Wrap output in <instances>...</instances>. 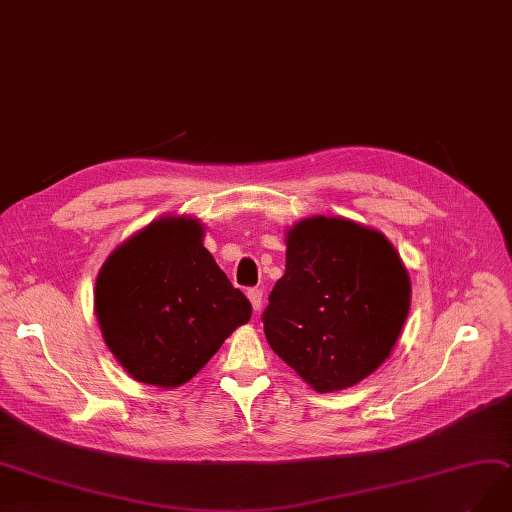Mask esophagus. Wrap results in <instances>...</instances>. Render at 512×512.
<instances>
[{
  "label": "esophagus",
  "mask_w": 512,
  "mask_h": 512,
  "mask_svg": "<svg viewBox=\"0 0 512 512\" xmlns=\"http://www.w3.org/2000/svg\"><path fill=\"white\" fill-rule=\"evenodd\" d=\"M246 295H249V299H251L253 310L259 312V308L263 304V291L261 289H249V291H246Z\"/></svg>",
  "instance_id": "34e87169"
}]
</instances>
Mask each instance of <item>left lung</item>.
Here are the masks:
<instances>
[{"instance_id": "obj_1", "label": "left lung", "mask_w": 512, "mask_h": 512, "mask_svg": "<svg viewBox=\"0 0 512 512\" xmlns=\"http://www.w3.org/2000/svg\"><path fill=\"white\" fill-rule=\"evenodd\" d=\"M411 282L384 234L312 217L287 234V266L263 310L268 344L316 392L344 390L390 356Z\"/></svg>"}]
</instances>
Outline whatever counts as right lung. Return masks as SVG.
Listing matches in <instances>:
<instances>
[{
    "mask_svg": "<svg viewBox=\"0 0 512 512\" xmlns=\"http://www.w3.org/2000/svg\"><path fill=\"white\" fill-rule=\"evenodd\" d=\"M94 310L120 365L160 388L192 380L253 312L189 217L158 219L118 246L99 272Z\"/></svg>",
    "mask_w": 512,
    "mask_h": 512,
    "instance_id": "1",
    "label": "right lung"
}]
</instances>
